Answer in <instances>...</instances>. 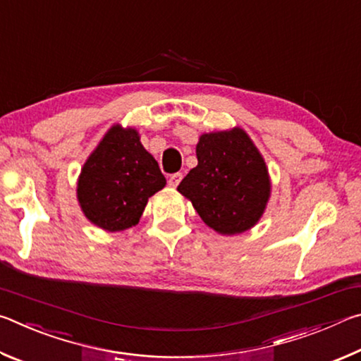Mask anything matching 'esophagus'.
I'll list each match as a JSON object with an SVG mask.
<instances>
[{
	"instance_id": "esophagus-1",
	"label": "esophagus",
	"mask_w": 361,
	"mask_h": 361,
	"mask_svg": "<svg viewBox=\"0 0 361 361\" xmlns=\"http://www.w3.org/2000/svg\"><path fill=\"white\" fill-rule=\"evenodd\" d=\"M181 178H183V173H173V175H170V176H169V186L176 188V186L180 185Z\"/></svg>"
}]
</instances>
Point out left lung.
Returning a JSON list of instances; mask_svg holds the SVG:
<instances>
[{"instance_id": "8db88e82", "label": "left lung", "mask_w": 361, "mask_h": 361, "mask_svg": "<svg viewBox=\"0 0 361 361\" xmlns=\"http://www.w3.org/2000/svg\"><path fill=\"white\" fill-rule=\"evenodd\" d=\"M197 166L178 191L192 202L202 221L223 235L245 232L259 221L271 195L267 167L240 127L200 135Z\"/></svg>"}]
</instances>
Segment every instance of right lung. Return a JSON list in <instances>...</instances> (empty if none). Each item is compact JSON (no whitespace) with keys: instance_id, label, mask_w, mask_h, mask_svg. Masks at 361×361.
Wrapping results in <instances>:
<instances>
[{"instance_id":"1","label":"right lung","mask_w":361,"mask_h":361,"mask_svg":"<svg viewBox=\"0 0 361 361\" xmlns=\"http://www.w3.org/2000/svg\"><path fill=\"white\" fill-rule=\"evenodd\" d=\"M164 186L166 176L138 132L113 126L84 164L78 200L90 223L116 232L135 226L148 199Z\"/></svg>"}]
</instances>
